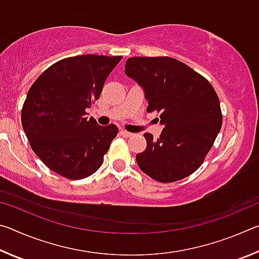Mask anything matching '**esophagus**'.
Segmentation results:
<instances>
[{
	"mask_svg": "<svg viewBox=\"0 0 259 259\" xmlns=\"http://www.w3.org/2000/svg\"><path fill=\"white\" fill-rule=\"evenodd\" d=\"M120 134L123 136V137H125V138H129V137H131V136H133V134L129 133V131H126V130H121Z\"/></svg>",
	"mask_w": 259,
	"mask_h": 259,
	"instance_id": "esophagus-1",
	"label": "esophagus"
}]
</instances>
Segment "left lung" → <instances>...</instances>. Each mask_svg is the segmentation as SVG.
Here are the masks:
<instances>
[{
    "instance_id": "1",
    "label": "left lung",
    "mask_w": 259,
    "mask_h": 259,
    "mask_svg": "<svg viewBox=\"0 0 259 259\" xmlns=\"http://www.w3.org/2000/svg\"><path fill=\"white\" fill-rule=\"evenodd\" d=\"M124 69L145 90L147 112L160 113L163 125L157 139L144 134L146 150L136 155L140 170L161 183L188 177L203 163L222 128L216 91L207 78L171 57H131Z\"/></svg>"
}]
</instances>
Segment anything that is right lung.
I'll use <instances>...</instances> for the list:
<instances>
[{"mask_svg": "<svg viewBox=\"0 0 259 259\" xmlns=\"http://www.w3.org/2000/svg\"><path fill=\"white\" fill-rule=\"evenodd\" d=\"M122 56L82 55L47 68L28 90L21 124L35 154L52 171L76 181L97 171L119 129L102 126L87 108L99 98Z\"/></svg>", "mask_w": 259, "mask_h": 259, "instance_id": "right-lung-1", "label": "right lung"}]
</instances>
